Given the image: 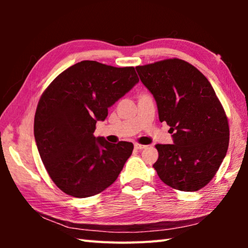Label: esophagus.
<instances>
[{
    "label": "esophagus",
    "instance_id": "esophagus-1",
    "mask_svg": "<svg viewBox=\"0 0 248 248\" xmlns=\"http://www.w3.org/2000/svg\"><path fill=\"white\" fill-rule=\"evenodd\" d=\"M144 148H146V145H144V144L134 143V149H136V150H142V149H144Z\"/></svg>",
    "mask_w": 248,
    "mask_h": 248
}]
</instances>
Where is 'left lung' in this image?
<instances>
[{
  "mask_svg": "<svg viewBox=\"0 0 248 248\" xmlns=\"http://www.w3.org/2000/svg\"><path fill=\"white\" fill-rule=\"evenodd\" d=\"M153 94L158 118L173 133V144H156L153 167L167 186L197 191L210 183L228 152L230 128L224 108L208 78L177 58L136 66Z\"/></svg>",
  "mask_w": 248,
  "mask_h": 248,
  "instance_id": "obj_1",
  "label": "left lung"
}]
</instances>
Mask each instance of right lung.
<instances>
[{"label":"right lung","mask_w":248,"mask_h":248,"mask_svg":"<svg viewBox=\"0 0 248 248\" xmlns=\"http://www.w3.org/2000/svg\"><path fill=\"white\" fill-rule=\"evenodd\" d=\"M139 82L133 66L81 61L45 90L36 109L33 134L50 178L66 195L87 198L114 184L133 151L131 142L95 138L108 107Z\"/></svg>","instance_id":"obj_1"}]
</instances>
